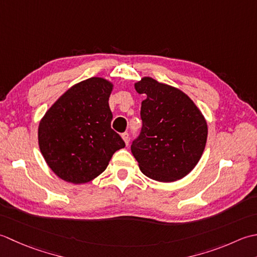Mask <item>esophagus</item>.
<instances>
[{
  "label": "esophagus",
  "mask_w": 257,
  "mask_h": 257,
  "mask_svg": "<svg viewBox=\"0 0 257 257\" xmlns=\"http://www.w3.org/2000/svg\"><path fill=\"white\" fill-rule=\"evenodd\" d=\"M122 139H123V141L125 142V144H128V142H130V134L127 133V132H125V133H123L122 134Z\"/></svg>",
  "instance_id": "obj_1"
}]
</instances>
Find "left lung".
I'll list each match as a JSON object with an SVG mask.
<instances>
[{
  "label": "left lung",
  "instance_id": "obj_1",
  "mask_svg": "<svg viewBox=\"0 0 257 257\" xmlns=\"http://www.w3.org/2000/svg\"><path fill=\"white\" fill-rule=\"evenodd\" d=\"M135 90L146 95L141 106L142 130L131 145L141 171L159 182L181 180L205 149V118L185 93L154 78L143 77Z\"/></svg>",
  "mask_w": 257,
  "mask_h": 257
}]
</instances>
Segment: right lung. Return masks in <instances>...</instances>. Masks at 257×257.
Returning a JSON list of instances; mask_svg holds the SVG:
<instances>
[{
  "instance_id": "1",
  "label": "right lung",
  "mask_w": 257,
  "mask_h": 257,
  "mask_svg": "<svg viewBox=\"0 0 257 257\" xmlns=\"http://www.w3.org/2000/svg\"><path fill=\"white\" fill-rule=\"evenodd\" d=\"M112 88L102 77L87 78L67 90L41 119V153L60 179L74 184L90 182L125 146L111 128Z\"/></svg>"
}]
</instances>
